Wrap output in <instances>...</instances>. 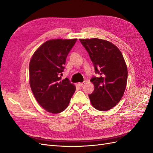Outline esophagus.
Masks as SVG:
<instances>
[{
	"label": "esophagus",
	"instance_id": "obj_1",
	"mask_svg": "<svg viewBox=\"0 0 153 153\" xmlns=\"http://www.w3.org/2000/svg\"><path fill=\"white\" fill-rule=\"evenodd\" d=\"M84 84H85V82H82V83H78V85H79V86H80V87L83 86Z\"/></svg>",
	"mask_w": 153,
	"mask_h": 153
}]
</instances>
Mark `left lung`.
<instances>
[{
  "mask_svg": "<svg viewBox=\"0 0 153 153\" xmlns=\"http://www.w3.org/2000/svg\"><path fill=\"white\" fill-rule=\"evenodd\" d=\"M89 53L99 77L91 82L94 90L89 95L91 103L96 110L108 111L116 105L124 93L128 79V68L120 50L112 43L98 38L80 39Z\"/></svg>",
  "mask_w": 153,
  "mask_h": 153,
  "instance_id": "1",
  "label": "left lung"
}]
</instances>
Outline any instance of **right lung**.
I'll return each instance as SVG.
<instances>
[{
    "label": "right lung",
    "instance_id": "obj_1",
    "mask_svg": "<svg viewBox=\"0 0 153 153\" xmlns=\"http://www.w3.org/2000/svg\"><path fill=\"white\" fill-rule=\"evenodd\" d=\"M77 39L47 41L37 49L29 63V84L38 103L56 114L68 107L76 87L68 78L61 80L69 51Z\"/></svg>",
    "mask_w": 153,
    "mask_h": 153
}]
</instances>
